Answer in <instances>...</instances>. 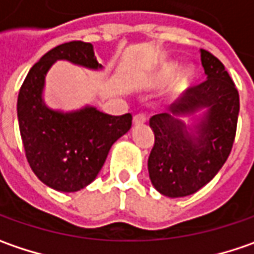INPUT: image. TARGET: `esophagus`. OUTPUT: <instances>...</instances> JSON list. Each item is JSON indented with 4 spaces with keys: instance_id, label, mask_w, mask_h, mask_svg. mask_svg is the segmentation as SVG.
<instances>
[{
    "instance_id": "esophagus-1",
    "label": "esophagus",
    "mask_w": 254,
    "mask_h": 254,
    "mask_svg": "<svg viewBox=\"0 0 254 254\" xmlns=\"http://www.w3.org/2000/svg\"><path fill=\"white\" fill-rule=\"evenodd\" d=\"M145 122H146V115L138 114V115L133 116V125H140V124H145Z\"/></svg>"
}]
</instances>
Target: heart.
<instances>
[{"instance_id":"obj_1","label":"heart","mask_w":254,"mask_h":254,"mask_svg":"<svg viewBox=\"0 0 254 254\" xmlns=\"http://www.w3.org/2000/svg\"><path fill=\"white\" fill-rule=\"evenodd\" d=\"M176 72H178V64H176V62H165V64H162L159 68H158V71L155 72V75H153V82H168V81H171L172 78L176 75ZM192 78L193 69L190 66H185L182 71L178 73V76H176V79H175V92H176V94L182 92L183 89L190 83Z\"/></svg>"}]
</instances>
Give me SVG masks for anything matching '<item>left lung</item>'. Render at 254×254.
<instances>
[{
  "label": "left lung",
  "instance_id": "1",
  "mask_svg": "<svg viewBox=\"0 0 254 254\" xmlns=\"http://www.w3.org/2000/svg\"><path fill=\"white\" fill-rule=\"evenodd\" d=\"M206 81L192 86L172 114L152 116L155 145L148 159L150 182L169 197H183L202 189L222 169L236 135L239 92L225 65L200 50ZM199 110L204 112L199 117ZM189 117L190 126L183 122Z\"/></svg>",
  "mask_w": 254,
  "mask_h": 254
}]
</instances>
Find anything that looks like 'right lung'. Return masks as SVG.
I'll return each instance as SVG.
<instances>
[{"mask_svg": "<svg viewBox=\"0 0 254 254\" xmlns=\"http://www.w3.org/2000/svg\"><path fill=\"white\" fill-rule=\"evenodd\" d=\"M57 61L102 69L89 42L52 48L29 69L19 89L18 124L28 163L39 181L58 192H78L94 182L112 145L132 127V115H108L89 105L69 112L50 108L44 88Z\"/></svg>", "mask_w": 254, "mask_h": 254, "instance_id": "add662e5", "label": "right lung"}]
</instances>
